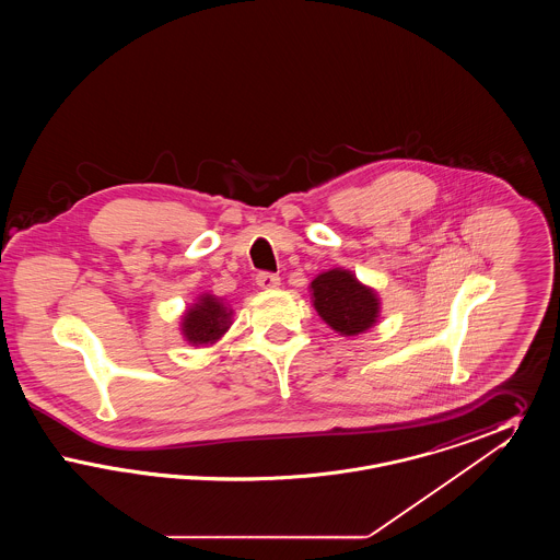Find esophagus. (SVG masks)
<instances>
[{
  "mask_svg": "<svg viewBox=\"0 0 560 560\" xmlns=\"http://www.w3.org/2000/svg\"><path fill=\"white\" fill-rule=\"evenodd\" d=\"M256 283H258V288L260 290H277L279 285H281V279L277 277V275H272V272H260L258 277H256Z\"/></svg>",
  "mask_w": 560,
  "mask_h": 560,
  "instance_id": "34e87169",
  "label": "esophagus"
}]
</instances>
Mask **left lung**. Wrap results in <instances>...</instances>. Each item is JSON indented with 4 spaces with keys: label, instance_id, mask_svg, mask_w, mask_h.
<instances>
[{
    "label": "left lung",
    "instance_id": "left-lung-1",
    "mask_svg": "<svg viewBox=\"0 0 560 560\" xmlns=\"http://www.w3.org/2000/svg\"><path fill=\"white\" fill-rule=\"evenodd\" d=\"M308 290L317 315L345 338L361 336L380 320V295L348 268L323 270Z\"/></svg>",
    "mask_w": 560,
    "mask_h": 560
}]
</instances>
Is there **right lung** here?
I'll list each match as a JSON object with an SVG mask.
<instances>
[{
	"label": "right lung",
	"mask_w": 560,
	"mask_h": 560,
	"mask_svg": "<svg viewBox=\"0 0 560 560\" xmlns=\"http://www.w3.org/2000/svg\"><path fill=\"white\" fill-rule=\"evenodd\" d=\"M235 311L213 293H201L180 317V334L195 348L213 347L233 325Z\"/></svg>",
	"instance_id": "add662e5"
}]
</instances>
